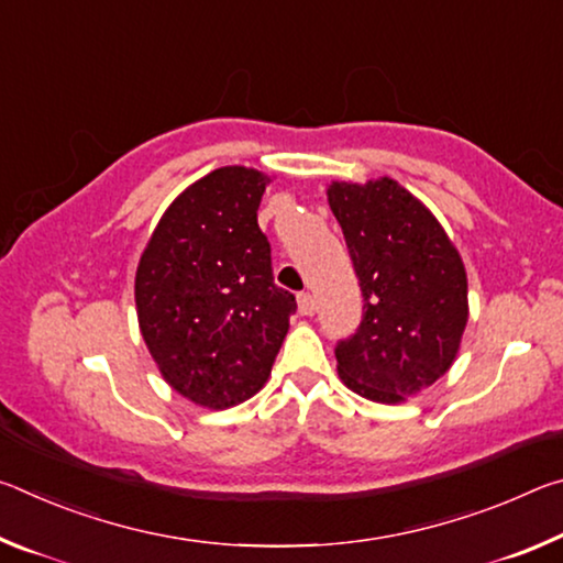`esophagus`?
Returning <instances> with one entry per match:
<instances>
[{
  "label": "esophagus",
  "mask_w": 563,
  "mask_h": 563,
  "mask_svg": "<svg viewBox=\"0 0 563 563\" xmlns=\"http://www.w3.org/2000/svg\"><path fill=\"white\" fill-rule=\"evenodd\" d=\"M298 310L302 312V316H312V312H316V300H312L310 292L298 295Z\"/></svg>",
  "instance_id": "1"
}]
</instances>
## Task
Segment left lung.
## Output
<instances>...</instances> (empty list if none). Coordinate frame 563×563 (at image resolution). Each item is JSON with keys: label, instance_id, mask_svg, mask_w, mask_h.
<instances>
[{"label": "left lung", "instance_id": "obj_1", "mask_svg": "<svg viewBox=\"0 0 563 563\" xmlns=\"http://www.w3.org/2000/svg\"><path fill=\"white\" fill-rule=\"evenodd\" d=\"M328 203L360 280L362 322L335 347L352 393L399 405L434 385L460 352L470 318L466 271L450 235L393 178L332 180Z\"/></svg>", "mask_w": 563, "mask_h": 563}]
</instances>
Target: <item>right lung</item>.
Wrapping results in <instances>:
<instances>
[{
	"label": "right lung",
	"instance_id": "1",
	"mask_svg": "<svg viewBox=\"0 0 563 563\" xmlns=\"http://www.w3.org/2000/svg\"><path fill=\"white\" fill-rule=\"evenodd\" d=\"M271 178L223 166L161 216L136 271V312L151 357L190 402L228 409L268 383L298 308L273 283L258 206Z\"/></svg>",
	"mask_w": 563,
	"mask_h": 563
}]
</instances>
